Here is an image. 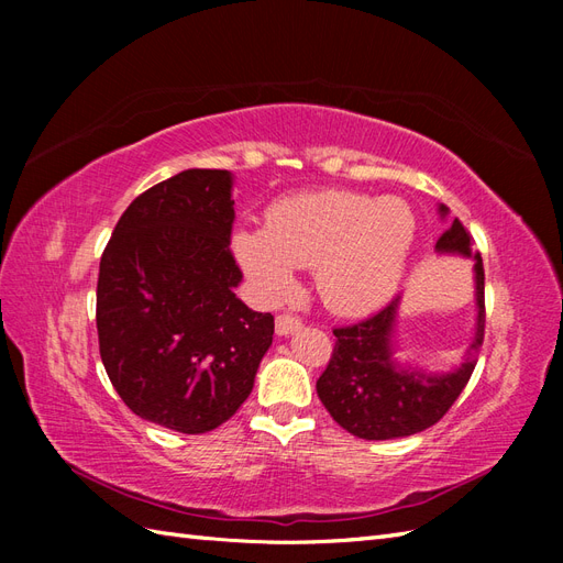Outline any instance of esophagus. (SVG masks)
<instances>
[{
  "mask_svg": "<svg viewBox=\"0 0 563 563\" xmlns=\"http://www.w3.org/2000/svg\"><path fill=\"white\" fill-rule=\"evenodd\" d=\"M275 327H277V335H291L302 327V321L294 314H279L277 321H275Z\"/></svg>",
  "mask_w": 563,
  "mask_h": 563,
  "instance_id": "34e87169",
  "label": "esophagus"
}]
</instances>
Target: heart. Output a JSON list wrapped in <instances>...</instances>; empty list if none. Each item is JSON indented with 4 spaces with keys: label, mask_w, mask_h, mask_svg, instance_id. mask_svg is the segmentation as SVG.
<instances>
[{
    "label": "heart",
    "mask_w": 563,
    "mask_h": 563,
    "mask_svg": "<svg viewBox=\"0 0 563 563\" xmlns=\"http://www.w3.org/2000/svg\"><path fill=\"white\" fill-rule=\"evenodd\" d=\"M416 225L413 209L399 197L319 190L275 201L263 230H240L232 246L267 300L291 291L294 267H312L329 310L362 314L395 296Z\"/></svg>",
    "instance_id": "1"
}]
</instances>
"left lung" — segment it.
Listing matches in <instances>:
<instances>
[{"instance_id":"1","label":"left lung","mask_w":563,"mask_h":563,"mask_svg":"<svg viewBox=\"0 0 563 563\" xmlns=\"http://www.w3.org/2000/svg\"><path fill=\"white\" fill-rule=\"evenodd\" d=\"M439 213H449L444 203ZM434 249L474 258L476 323L465 362L449 373H422L397 364L395 327L399 296L378 314L352 327L333 329L335 347L327 371L317 380V395L340 428L354 437L383 441L432 428L446 416L476 366L486 323L482 255L472 251V236L457 218L439 236Z\"/></svg>"}]
</instances>
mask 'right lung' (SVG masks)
I'll return each mask as SVG.
<instances>
[{
	"instance_id": "obj_1",
	"label": "right lung",
	"mask_w": 563,
	"mask_h": 563,
	"mask_svg": "<svg viewBox=\"0 0 563 563\" xmlns=\"http://www.w3.org/2000/svg\"><path fill=\"white\" fill-rule=\"evenodd\" d=\"M232 174L187 168L135 197L100 258V360L135 416L183 434L230 420L253 389L275 317L234 296Z\"/></svg>"
}]
</instances>
